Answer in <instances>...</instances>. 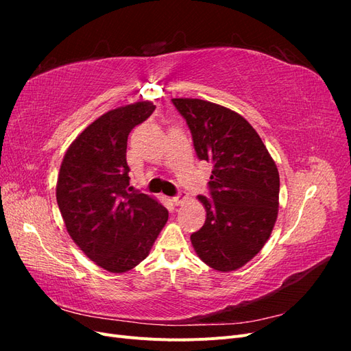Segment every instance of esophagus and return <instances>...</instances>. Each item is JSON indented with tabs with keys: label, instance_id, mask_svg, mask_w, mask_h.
<instances>
[{
	"label": "esophagus",
	"instance_id": "esophagus-1",
	"mask_svg": "<svg viewBox=\"0 0 351 351\" xmlns=\"http://www.w3.org/2000/svg\"><path fill=\"white\" fill-rule=\"evenodd\" d=\"M187 199H189V195H187L186 192H183V190H182V192H178V193L173 197L176 205H183Z\"/></svg>",
	"mask_w": 351,
	"mask_h": 351
}]
</instances>
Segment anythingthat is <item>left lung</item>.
Masks as SVG:
<instances>
[{"label":"left lung","instance_id":"obj_1","mask_svg":"<svg viewBox=\"0 0 351 351\" xmlns=\"http://www.w3.org/2000/svg\"><path fill=\"white\" fill-rule=\"evenodd\" d=\"M199 159L214 165L204 227L190 236L197 256L221 272L236 271L268 241L278 215L280 174L267 146L243 117L204 99L174 98Z\"/></svg>","mask_w":351,"mask_h":351}]
</instances>
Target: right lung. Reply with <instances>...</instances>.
Returning <instances> with one entry per match:
<instances>
[{
	"label": "right lung",
	"instance_id": "obj_1",
	"mask_svg": "<svg viewBox=\"0 0 351 351\" xmlns=\"http://www.w3.org/2000/svg\"><path fill=\"white\" fill-rule=\"evenodd\" d=\"M154 111L143 101L105 112L70 145L60 168L57 204L67 232L90 261L114 274L141 263L168 219L158 200L127 192V137Z\"/></svg>",
	"mask_w": 351,
	"mask_h": 351
}]
</instances>
